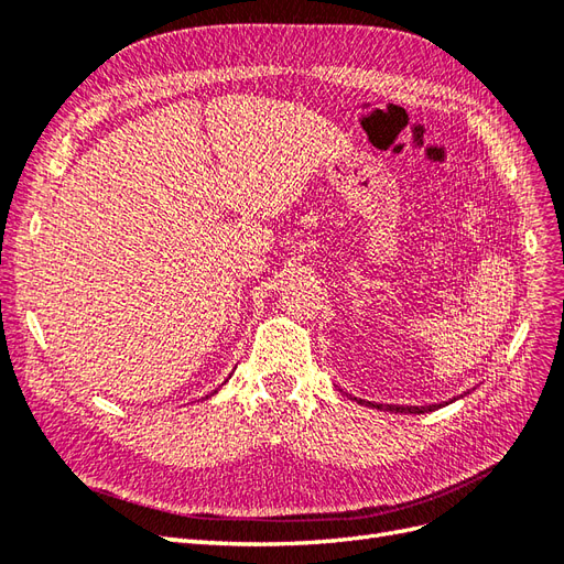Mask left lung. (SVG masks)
<instances>
[{
    "mask_svg": "<svg viewBox=\"0 0 564 564\" xmlns=\"http://www.w3.org/2000/svg\"><path fill=\"white\" fill-rule=\"evenodd\" d=\"M359 404H364V399H359ZM366 406H376V409L394 411V413H427V411H434V409H442L444 404H432V406H394V404H384L382 406V404H371V401H366Z\"/></svg>",
    "mask_w": 564,
    "mask_h": 564,
    "instance_id": "1",
    "label": "left lung"
}]
</instances>
